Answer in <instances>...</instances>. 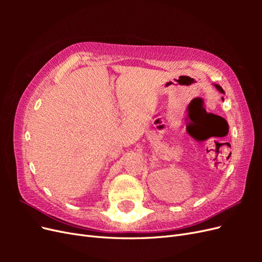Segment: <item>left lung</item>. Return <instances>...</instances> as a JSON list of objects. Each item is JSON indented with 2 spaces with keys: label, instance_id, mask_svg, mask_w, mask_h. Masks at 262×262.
<instances>
[{
  "label": "left lung",
  "instance_id": "obj_1",
  "mask_svg": "<svg viewBox=\"0 0 262 262\" xmlns=\"http://www.w3.org/2000/svg\"><path fill=\"white\" fill-rule=\"evenodd\" d=\"M214 86L216 87V90H217L220 93H222V94H225V93H224V91H223V89H222V87H221L220 85H217V84H214ZM222 99L224 100V98H223V97H222Z\"/></svg>",
  "mask_w": 262,
  "mask_h": 262
}]
</instances>
